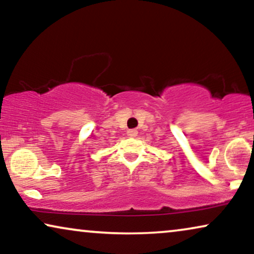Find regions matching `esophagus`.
I'll use <instances>...</instances> for the list:
<instances>
[{"label": "esophagus", "mask_w": 254, "mask_h": 254, "mask_svg": "<svg viewBox=\"0 0 254 254\" xmlns=\"http://www.w3.org/2000/svg\"><path fill=\"white\" fill-rule=\"evenodd\" d=\"M137 134H138V131L135 130V128H130V130H127V135L128 137H137Z\"/></svg>", "instance_id": "esophagus-1"}]
</instances>
